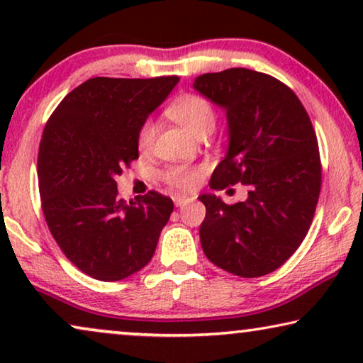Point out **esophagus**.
<instances>
[{
  "label": "esophagus",
  "instance_id": "1",
  "mask_svg": "<svg viewBox=\"0 0 363 363\" xmlns=\"http://www.w3.org/2000/svg\"><path fill=\"white\" fill-rule=\"evenodd\" d=\"M173 201H175V206H183V205H186L188 201H190V198H186V196H175V198H173Z\"/></svg>",
  "mask_w": 363,
  "mask_h": 363
}]
</instances>
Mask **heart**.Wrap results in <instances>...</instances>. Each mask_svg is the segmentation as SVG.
Returning <instances> with one entry per match:
<instances>
[{
  "label": "heart",
  "instance_id": "1",
  "mask_svg": "<svg viewBox=\"0 0 363 363\" xmlns=\"http://www.w3.org/2000/svg\"><path fill=\"white\" fill-rule=\"evenodd\" d=\"M168 117L182 127H185L193 135L201 138L213 132L216 123L215 108L205 97L196 96V94H186V96L178 97L175 102L168 107ZM157 135V125L152 121L143 123L138 130L137 143L140 150H150ZM167 185L177 190H191L198 180V173L186 167H170L163 172L162 175Z\"/></svg>",
  "mask_w": 363,
  "mask_h": 363
}]
</instances>
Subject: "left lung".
Returning a JSON list of instances; mask_svg holds the SVG:
<instances>
[{
	"mask_svg": "<svg viewBox=\"0 0 363 363\" xmlns=\"http://www.w3.org/2000/svg\"><path fill=\"white\" fill-rule=\"evenodd\" d=\"M201 96L225 108L228 152L213 172V190L242 183L247 200L206 206L200 241L208 259L241 277L276 271L309 231L320 193L317 137L304 106L286 84L245 67L198 76Z\"/></svg>",
	"mask_w": 363,
	"mask_h": 363,
	"instance_id": "obj_1",
	"label": "left lung"
}]
</instances>
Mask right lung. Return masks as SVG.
I'll return each instance as SVG.
<instances>
[{
    "instance_id": "obj_1",
    "label": "right lung",
    "mask_w": 363,
    "mask_h": 363,
    "mask_svg": "<svg viewBox=\"0 0 363 363\" xmlns=\"http://www.w3.org/2000/svg\"><path fill=\"white\" fill-rule=\"evenodd\" d=\"M180 77H94L49 117L38 153L49 231L77 269L99 281L140 271L155 252L173 201L157 191L123 201L116 177L138 158L137 135Z\"/></svg>"
}]
</instances>
